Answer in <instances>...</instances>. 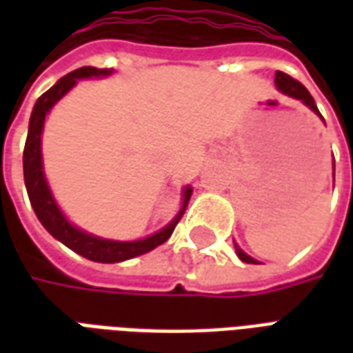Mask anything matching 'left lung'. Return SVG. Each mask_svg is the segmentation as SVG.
Segmentation results:
<instances>
[{"instance_id": "8db88e82", "label": "left lung", "mask_w": 353, "mask_h": 353, "mask_svg": "<svg viewBox=\"0 0 353 353\" xmlns=\"http://www.w3.org/2000/svg\"><path fill=\"white\" fill-rule=\"evenodd\" d=\"M274 81H276V87L280 88L281 92H285L288 96H293V98H296V100L304 101V103H306V105H308V108H310L314 113H318V115H319L318 105L314 103V98H312L310 92H308V90L304 88L303 83H299V81L293 79L291 75H288V73H283V72H276V79H274ZM319 117H321V115H319ZM236 253H238V257L244 261V263H250V265H257V261L252 259L250 255H245V253L242 252L240 248H236Z\"/></svg>"}]
</instances>
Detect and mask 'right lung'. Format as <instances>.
<instances>
[{
    "label": "right lung",
    "instance_id": "1",
    "mask_svg": "<svg viewBox=\"0 0 353 353\" xmlns=\"http://www.w3.org/2000/svg\"><path fill=\"white\" fill-rule=\"evenodd\" d=\"M109 73H111V70H98L92 65H85V68L73 70L72 73L64 75L54 87H50L47 92L41 94L35 101L34 111L30 117L24 157H22V161H24V183H26L28 196H30V202H32L37 219L62 244L68 245L70 250L79 253L83 257H87V259L96 261V263H119V261L132 259V257L151 252L157 245L164 244L172 236L177 223L181 221L192 194L191 187H187L183 191V206L179 210V214L174 217V221L170 223L168 227L159 230L153 236L143 238L138 242H113V240H101V238H96L92 234H87L83 230L75 229L72 223H68L62 212L58 210L57 202L49 191V185L45 181L41 164V132L45 117L49 113V109L77 83V79L101 77V75H109Z\"/></svg>",
    "mask_w": 353,
    "mask_h": 353
}]
</instances>
